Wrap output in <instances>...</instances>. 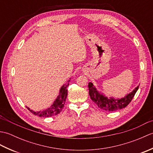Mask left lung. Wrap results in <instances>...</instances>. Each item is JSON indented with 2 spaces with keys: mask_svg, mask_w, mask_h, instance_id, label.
<instances>
[{
  "mask_svg": "<svg viewBox=\"0 0 153 153\" xmlns=\"http://www.w3.org/2000/svg\"><path fill=\"white\" fill-rule=\"evenodd\" d=\"M88 87L89 95L93 102H95L99 108L107 112H113L125 108L130 103L139 89V86H137L131 93L121 99H108L102 95H100L93 86L92 83H89Z\"/></svg>",
  "mask_w": 153,
  "mask_h": 153,
  "instance_id": "8db88e82",
  "label": "left lung"
}]
</instances>
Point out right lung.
<instances>
[{
  "mask_svg": "<svg viewBox=\"0 0 153 153\" xmlns=\"http://www.w3.org/2000/svg\"><path fill=\"white\" fill-rule=\"evenodd\" d=\"M70 80L68 81L65 85L62 87L59 93V95H58L56 100L54 102L53 105L51 106V108L41 112H34L33 110H31L29 108H27H27L30 110L32 114L40 117H51L58 114L64 108V103L66 100V97L68 95L67 87L70 85Z\"/></svg>",
  "mask_w": 153,
  "mask_h": 153,
  "instance_id": "obj_1",
  "label": "right lung"
}]
</instances>
